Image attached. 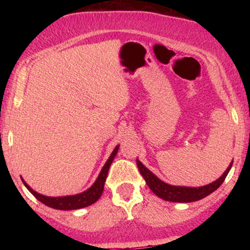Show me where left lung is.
Returning a JSON list of instances; mask_svg holds the SVG:
<instances>
[{
	"mask_svg": "<svg viewBox=\"0 0 250 250\" xmlns=\"http://www.w3.org/2000/svg\"><path fill=\"white\" fill-rule=\"evenodd\" d=\"M136 165L140 173L143 176V179H145L146 183H147L148 187L150 188V190L155 195L161 197L162 200L169 201V202L188 203L202 200L203 197L208 196L209 194L216 190L222 185L227 175H228L229 170L231 168V165H233V161L230 162V165L228 166L225 173L221 175L219 179L214 181V182L209 183V185L202 186V187H183V186L168 185V183L160 180L154 173H151L147 167H145L139 159H136Z\"/></svg>",
	"mask_w": 250,
	"mask_h": 250,
	"instance_id": "8db88e82",
	"label": "left lung"
}]
</instances>
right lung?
<instances>
[{
  "mask_svg": "<svg viewBox=\"0 0 250 250\" xmlns=\"http://www.w3.org/2000/svg\"><path fill=\"white\" fill-rule=\"evenodd\" d=\"M119 148V145L114 148L113 153L110 154L107 162L104 163V166H103L101 171H100L95 182L93 183V186H91L90 188H88L87 190H84L83 193L76 195H68V196H45V195L39 194L37 191L34 190V189H31L30 186L28 185L23 179H22V182H23V185L27 187L28 190H29L40 202H42L43 205L48 206V207L50 208L59 209V210H74V209H81L88 207V206L95 203L96 201L101 197V195L103 193V188H104L105 180H107L109 167H110L111 162L114 161V157L116 156Z\"/></svg>",
  "mask_w": 250,
  "mask_h": 250,
  "instance_id": "add662e5",
  "label": "right lung"
}]
</instances>
